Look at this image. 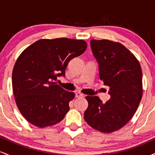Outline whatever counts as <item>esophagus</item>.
I'll return each instance as SVG.
<instances>
[{
	"instance_id": "1",
	"label": "esophagus",
	"mask_w": 155,
	"mask_h": 155,
	"mask_svg": "<svg viewBox=\"0 0 155 155\" xmlns=\"http://www.w3.org/2000/svg\"><path fill=\"white\" fill-rule=\"evenodd\" d=\"M75 96H76V97H77V98H79V97H84V95L83 94H81V92H76Z\"/></svg>"
}]
</instances>
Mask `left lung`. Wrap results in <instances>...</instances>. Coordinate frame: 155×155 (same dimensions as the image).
Here are the masks:
<instances>
[{"mask_svg": "<svg viewBox=\"0 0 155 155\" xmlns=\"http://www.w3.org/2000/svg\"><path fill=\"white\" fill-rule=\"evenodd\" d=\"M98 64L99 76L109 87L110 99L103 104L97 96H87L84 118L90 127L110 133L124 127L136 113L142 97V71L136 57L124 46L108 40L90 41Z\"/></svg>", "mask_w": 155, "mask_h": 155, "instance_id": "obj_1", "label": "left lung"}]
</instances>
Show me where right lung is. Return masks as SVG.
Segmentation results:
<instances>
[{
  "label": "right lung",
  "instance_id": "right-lung-1",
  "mask_svg": "<svg viewBox=\"0 0 155 155\" xmlns=\"http://www.w3.org/2000/svg\"><path fill=\"white\" fill-rule=\"evenodd\" d=\"M87 43L71 38L41 39L22 51L12 72L16 104L27 121L42 127L59 123L69 111L74 92L57 84L71 60L82 54Z\"/></svg>",
  "mask_w": 155,
  "mask_h": 155
}]
</instances>
